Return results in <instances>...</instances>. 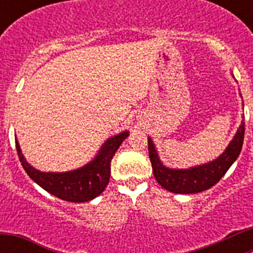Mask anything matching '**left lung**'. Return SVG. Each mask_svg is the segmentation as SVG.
<instances>
[{
    "label": "left lung",
    "instance_id": "8db88e82",
    "mask_svg": "<svg viewBox=\"0 0 253 253\" xmlns=\"http://www.w3.org/2000/svg\"><path fill=\"white\" fill-rule=\"evenodd\" d=\"M245 138V122L242 120L236 135L225 151L216 160L202 166L186 169H175L163 166L151 138H148V153L153 175L158 184L169 193L196 194L210 189L218 182L234 161L238 158Z\"/></svg>",
    "mask_w": 253,
    "mask_h": 253
}]
</instances>
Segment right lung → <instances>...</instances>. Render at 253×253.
<instances>
[{
  "label": "right lung",
  "mask_w": 253,
  "mask_h": 253,
  "mask_svg": "<svg viewBox=\"0 0 253 253\" xmlns=\"http://www.w3.org/2000/svg\"><path fill=\"white\" fill-rule=\"evenodd\" d=\"M128 135L129 131H123L118 135L109 138L104 143L97 156L93 158V161L87 163L86 166L81 169L62 172V173L40 172L39 169H35L24 158L20 144L16 139H15V143H16V151L20 162L31 180H34L40 187H43L49 194L62 200L71 203H84L99 196L107 186L110 180V163L113 156Z\"/></svg>",
  "instance_id": "obj_1"
}]
</instances>
